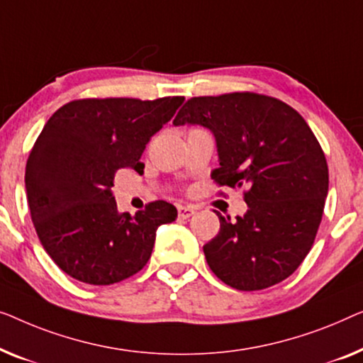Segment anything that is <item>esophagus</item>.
Listing matches in <instances>:
<instances>
[{
    "label": "esophagus",
    "instance_id": "34e87169",
    "mask_svg": "<svg viewBox=\"0 0 363 363\" xmlns=\"http://www.w3.org/2000/svg\"><path fill=\"white\" fill-rule=\"evenodd\" d=\"M196 213V208L191 206H177V216L179 218H189Z\"/></svg>",
    "mask_w": 363,
    "mask_h": 363
}]
</instances>
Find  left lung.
Segmentation results:
<instances>
[{
    "label": "left lung",
    "mask_w": 363,
    "mask_h": 363,
    "mask_svg": "<svg viewBox=\"0 0 363 363\" xmlns=\"http://www.w3.org/2000/svg\"><path fill=\"white\" fill-rule=\"evenodd\" d=\"M201 125L217 143L218 186L242 187L248 211L223 217L203 245L213 274L240 291L291 277L313 247L329 189L323 147L294 108L253 91L194 96L172 121Z\"/></svg>",
    "instance_id": "obj_1"
}]
</instances>
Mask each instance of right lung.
<instances>
[{
	"instance_id": "right-lung-1",
	"label": "right lung",
	"mask_w": 363,
	"mask_h": 363,
	"mask_svg": "<svg viewBox=\"0 0 363 363\" xmlns=\"http://www.w3.org/2000/svg\"><path fill=\"white\" fill-rule=\"evenodd\" d=\"M182 101L82 99L45 123L24 182L40 243L69 277L95 286L123 281L147 263L157 227L176 220V207L164 201L135 216L120 213L111 187L121 167L145 169L140 157L147 141Z\"/></svg>"
}]
</instances>
